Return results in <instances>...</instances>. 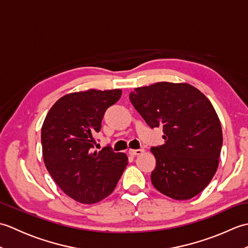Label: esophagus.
Instances as JSON below:
<instances>
[{
	"label": "esophagus",
	"mask_w": 248,
	"mask_h": 248,
	"mask_svg": "<svg viewBox=\"0 0 248 248\" xmlns=\"http://www.w3.org/2000/svg\"><path fill=\"white\" fill-rule=\"evenodd\" d=\"M144 152V149H129V154L131 155H140Z\"/></svg>",
	"instance_id": "34e87169"
}]
</instances>
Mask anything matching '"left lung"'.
I'll use <instances>...</instances> for the list:
<instances>
[{
    "label": "left lung",
    "instance_id": "left-lung-1",
    "mask_svg": "<svg viewBox=\"0 0 248 248\" xmlns=\"http://www.w3.org/2000/svg\"><path fill=\"white\" fill-rule=\"evenodd\" d=\"M130 101L150 128L163 127L164 144L152 147L151 182L160 193L186 200L203 191L217 170L222 125L212 103L187 83L134 88Z\"/></svg>",
    "mask_w": 248,
    "mask_h": 248
}]
</instances>
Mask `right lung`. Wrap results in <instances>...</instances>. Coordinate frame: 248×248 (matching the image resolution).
Returning a JSON list of instances; mask_svg holds the SVG:
<instances>
[{
    "label": "right lung",
    "mask_w": 248,
    "mask_h": 248,
    "mask_svg": "<svg viewBox=\"0 0 248 248\" xmlns=\"http://www.w3.org/2000/svg\"><path fill=\"white\" fill-rule=\"evenodd\" d=\"M121 93V89L68 93L46 116L41 128L45 165L62 191L78 202L91 204L108 197L128 165L124 152L110 147L93 150L105 110Z\"/></svg>",
    "instance_id": "obj_1"
}]
</instances>
